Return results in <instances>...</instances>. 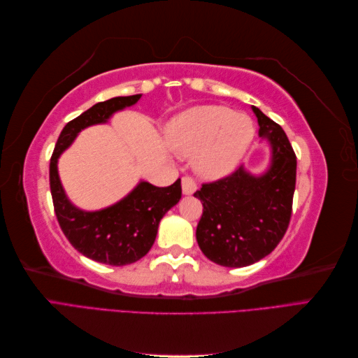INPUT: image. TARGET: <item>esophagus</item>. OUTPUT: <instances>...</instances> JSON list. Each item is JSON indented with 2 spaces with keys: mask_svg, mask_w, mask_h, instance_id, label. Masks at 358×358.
<instances>
[{
  "mask_svg": "<svg viewBox=\"0 0 358 358\" xmlns=\"http://www.w3.org/2000/svg\"><path fill=\"white\" fill-rule=\"evenodd\" d=\"M196 189H197V185L196 182H194V179L188 176L182 178V192L185 194V196H191V194L196 192Z\"/></svg>",
  "mask_w": 358,
  "mask_h": 358,
  "instance_id": "1",
  "label": "esophagus"
}]
</instances>
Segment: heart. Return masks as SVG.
<instances>
[{
	"instance_id": "heart-1",
	"label": "heart",
	"mask_w": 358,
	"mask_h": 358,
	"mask_svg": "<svg viewBox=\"0 0 358 358\" xmlns=\"http://www.w3.org/2000/svg\"><path fill=\"white\" fill-rule=\"evenodd\" d=\"M254 134V124L248 115L215 104L192 107L167 125L169 145L182 155H194V169L210 180L236 170Z\"/></svg>"
}]
</instances>
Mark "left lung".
<instances>
[{
	"label": "left lung",
	"instance_id": "8db88e82",
	"mask_svg": "<svg viewBox=\"0 0 358 358\" xmlns=\"http://www.w3.org/2000/svg\"><path fill=\"white\" fill-rule=\"evenodd\" d=\"M258 136L270 146L268 167L252 175L243 166L194 194L203 204L197 243L210 262L224 267L251 266L282 239L291 218L297 159L284 129L252 106Z\"/></svg>",
	"mask_w": 358,
	"mask_h": 358
}]
</instances>
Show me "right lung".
<instances>
[{"label": "right lung", "instance_id": "add662e5", "mask_svg": "<svg viewBox=\"0 0 358 358\" xmlns=\"http://www.w3.org/2000/svg\"><path fill=\"white\" fill-rule=\"evenodd\" d=\"M140 96L142 94L115 96L94 104L64 127L50 158V192L62 233L80 254L109 266L131 264L149 252L162 216L180 200V179L166 188L140 180L124 199L109 208L90 212L74 206L67 197L59 179L58 159L82 129L106 124L116 112L134 106Z\"/></svg>", "mask_w": 358, "mask_h": 358}]
</instances>
